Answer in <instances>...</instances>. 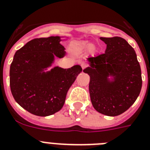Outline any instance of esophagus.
Returning a JSON list of instances; mask_svg holds the SVG:
<instances>
[{
    "instance_id": "1",
    "label": "esophagus",
    "mask_w": 150,
    "mask_h": 150,
    "mask_svg": "<svg viewBox=\"0 0 150 150\" xmlns=\"http://www.w3.org/2000/svg\"><path fill=\"white\" fill-rule=\"evenodd\" d=\"M87 66H88V65H87L86 63H81V67L82 69H85Z\"/></svg>"
}]
</instances>
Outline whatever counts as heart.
I'll use <instances>...</instances> for the list:
<instances>
[{
    "label": "heart",
    "instance_id": "obj_1",
    "mask_svg": "<svg viewBox=\"0 0 150 150\" xmlns=\"http://www.w3.org/2000/svg\"><path fill=\"white\" fill-rule=\"evenodd\" d=\"M87 50H88L89 52L92 55H94L97 51L96 47L94 46H91V44L88 42H81L76 46V50L78 52H83Z\"/></svg>",
    "mask_w": 150,
    "mask_h": 150
}]
</instances>
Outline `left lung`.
Here are the masks:
<instances>
[{
	"label": "left lung",
	"mask_w": 150,
	"mask_h": 150,
	"mask_svg": "<svg viewBox=\"0 0 150 150\" xmlns=\"http://www.w3.org/2000/svg\"><path fill=\"white\" fill-rule=\"evenodd\" d=\"M107 45L104 53L87 59L83 70L90 76L89 93L94 108L114 117L128 110L142 88L141 69L135 50L118 36L100 37Z\"/></svg>",
	"instance_id": "obj_1"
}]
</instances>
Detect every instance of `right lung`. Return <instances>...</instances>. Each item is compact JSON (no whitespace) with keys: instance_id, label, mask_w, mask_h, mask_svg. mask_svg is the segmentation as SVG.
Wrapping results in <instances>:
<instances>
[{"instance_id":"obj_1","label":"right lung","mask_w":150,"mask_h":150,"mask_svg":"<svg viewBox=\"0 0 150 150\" xmlns=\"http://www.w3.org/2000/svg\"><path fill=\"white\" fill-rule=\"evenodd\" d=\"M61 36L30 40L15 52L10 68V86L13 98L31 114L46 117L58 112L65 104L69 88L82 69L56 66L55 57L65 55Z\"/></svg>"}]
</instances>
